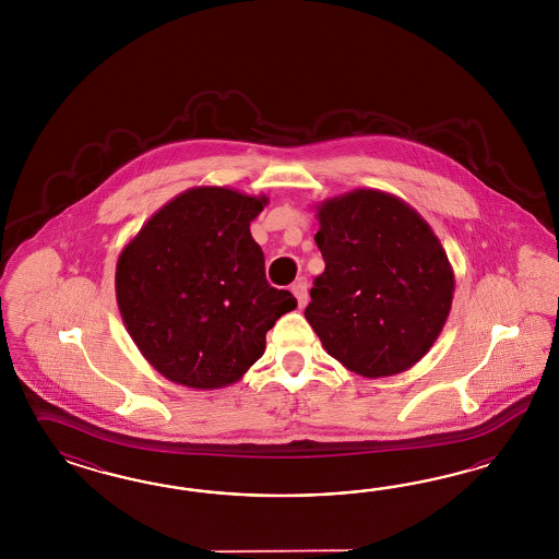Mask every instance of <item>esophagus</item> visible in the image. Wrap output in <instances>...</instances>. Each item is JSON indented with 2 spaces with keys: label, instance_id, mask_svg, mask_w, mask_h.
Returning a JSON list of instances; mask_svg holds the SVG:
<instances>
[{
  "label": "esophagus",
  "instance_id": "esophagus-1",
  "mask_svg": "<svg viewBox=\"0 0 559 559\" xmlns=\"http://www.w3.org/2000/svg\"><path fill=\"white\" fill-rule=\"evenodd\" d=\"M293 295L297 297V301H299V307H305L307 301H309V295H307V281L305 278H297L295 283H293Z\"/></svg>",
  "mask_w": 559,
  "mask_h": 559
}]
</instances>
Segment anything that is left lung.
I'll return each instance as SVG.
<instances>
[{"label":"left lung","instance_id":"left-lung-1","mask_svg":"<svg viewBox=\"0 0 559 559\" xmlns=\"http://www.w3.org/2000/svg\"><path fill=\"white\" fill-rule=\"evenodd\" d=\"M325 271L305 318L348 371H407L439 338L455 274L432 227L395 194L356 188L316 204Z\"/></svg>","mask_w":559,"mask_h":559}]
</instances>
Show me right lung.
Wrapping results in <instances>:
<instances>
[{
    "instance_id": "obj_1",
    "label": "right lung",
    "mask_w": 559,
    "mask_h": 559,
    "mask_svg": "<svg viewBox=\"0 0 559 559\" xmlns=\"http://www.w3.org/2000/svg\"><path fill=\"white\" fill-rule=\"evenodd\" d=\"M269 199L225 187L178 194L119 255L117 304L155 371L192 390L239 381L297 299L269 285L250 223Z\"/></svg>"
}]
</instances>
